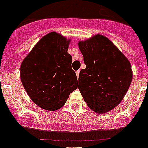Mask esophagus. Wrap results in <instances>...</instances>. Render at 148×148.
Wrapping results in <instances>:
<instances>
[{
    "instance_id": "1",
    "label": "esophagus",
    "mask_w": 148,
    "mask_h": 148,
    "mask_svg": "<svg viewBox=\"0 0 148 148\" xmlns=\"http://www.w3.org/2000/svg\"><path fill=\"white\" fill-rule=\"evenodd\" d=\"M79 74H80V71H77L76 74H77V78L79 77Z\"/></svg>"
}]
</instances>
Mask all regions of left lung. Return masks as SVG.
Returning a JSON list of instances; mask_svg holds the SVG:
<instances>
[{
	"label": "left lung",
	"instance_id": "1",
	"mask_svg": "<svg viewBox=\"0 0 148 148\" xmlns=\"http://www.w3.org/2000/svg\"><path fill=\"white\" fill-rule=\"evenodd\" d=\"M78 46L86 66L79 74L78 89L94 112H108L121 102L131 84L130 61L101 34L80 41Z\"/></svg>",
	"mask_w": 148,
	"mask_h": 148
}]
</instances>
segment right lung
<instances>
[{"label": "right lung", "mask_w": 148, "mask_h": 148, "mask_svg": "<svg viewBox=\"0 0 148 148\" xmlns=\"http://www.w3.org/2000/svg\"><path fill=\"white\" fill-rule=\"evenodd\" d=\"M71 40L53 32L40 40L20 68V77L26 92L36 105L53 111L65 104L70 93L77 88L68 53Z\"/></svg>", "instance_id": "right-lung-1"}]
</instances>
